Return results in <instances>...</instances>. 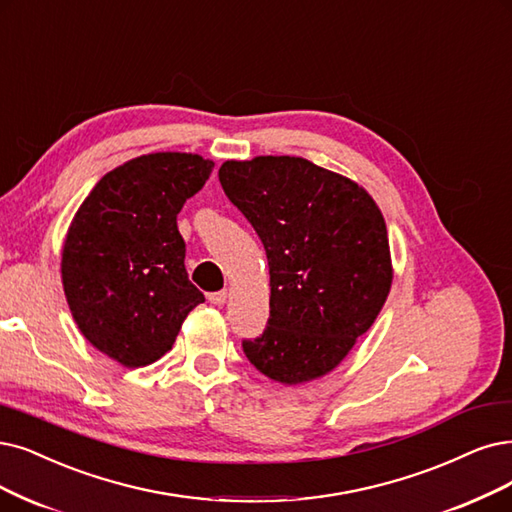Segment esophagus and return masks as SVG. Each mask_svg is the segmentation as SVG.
Listing matches in <instances>:
<instances>
[{
  "instance_id": "1",
  "label": "esophagus",
  "mask_w": 512,
  "mask_h": 512,
  "mask_svg": "<svg viewBox=\"0 0 512 512\" xmlns=\"http://www.w3.org/2000/svg\"><path fill=\"white\" fill-rule=\"evenodd\" d=\"M227 295H230L227 291H217V293H211V295H208V301H211L213 306H223L225 301H227Z\"/></svg>"
}]
</instances>
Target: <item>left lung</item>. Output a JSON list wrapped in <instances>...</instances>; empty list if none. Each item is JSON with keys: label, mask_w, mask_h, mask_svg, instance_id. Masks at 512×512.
Instances as JSON below:
<instances>
[{"label": "left lung", "mask_w": 512, "mask_h": 512, "mask_svg": "<svg viewBox=\"0 0 512 512\" xmlns=\"http://www.w3.org/2000/svg\"><path fill=\"white\" fill-rule=\"evenodd\" d=\"M219 181L270 266V320L261 337L242 342L246 358L287 386L331 373L392 287L380 206L356 181L297 156L227 160Z\"/></svg>", "instance_id": "1"}]
</instances>
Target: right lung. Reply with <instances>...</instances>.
<instances>
[{
	"label": "right lung",
	"instance_id": "1",
	"mask_svg": "<svg viewBox=\"0 0 512 512\" xmlns=\"http://www.w3.org/2000/svg\"><path fill=\"white\" fill-rule=\"evenodd\" d=\"M213 166L181 151L132 158L109 170L73 215L61 253L71 316L124 367L156 363L204 301L185 272L177 215Z\"/></svg>",
	"mask_w": 512,
	"mask_h": 512
}]
</instances>
